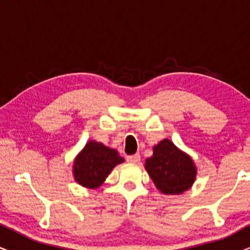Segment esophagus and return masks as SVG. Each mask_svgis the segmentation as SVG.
<instances>
[{"instance_id": "obj_1", "label": "esophagus", "mask_w": 250, "mask_h": 250, "mask_svg": "<svg viewBox=\"0 0 250 250\" xmlns=\"http://www.w3.org/2000/svg\"><path fill=\"white\" fill-rule=\"evenodd\" d=\"M140 160H141V156L138 153L131 154V156H127V162L128 163L137 164V163H140Z\"/></svg>"}]
</instances>
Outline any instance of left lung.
Wrapping results in <instances>:
<instances>
[{"mask_svg":"<svg viewBox=\"0 0 250 250\" xmlns=\"http://www.w3.org/2000/svg\"><path fill=\"white\" fill-rule=\"evenodd\" d=\"M145 169L158 190L165 195H179L188 190L197 172L190 156L167 138L154 145L153 156L145 160Z\"/></svg>","mask_w":250,"mask_h":250,"instance_id":"1","label":"left lung"}]
</instances>
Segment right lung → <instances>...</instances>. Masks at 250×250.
Here are the masks:
<instances>
[{"label": "right lung", "mask_w": 250, "mask_h": 250, "mask_svg": "<svg viewBox=\"0 0 250 250\" xmlns=\"http://www.w3.org/2000/svg\"><path fill=\"white\" fill-rule=\"evenodd\" d=\"M125 162L118 151L103 143L88 141L74 162L72 173L76 182L86 188L96 189L103 185L116 165Z\"/></svg>", "instance_id": "right-lung-1"}]
</instances>
